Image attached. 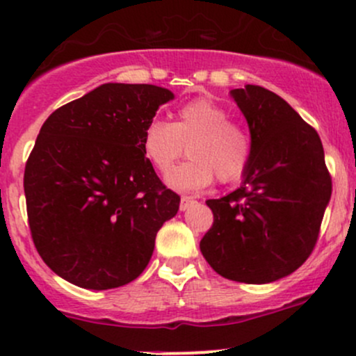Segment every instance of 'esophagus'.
Masks as SVG:
<instances>
[{"mask_svg": "<svg viewBox=\"0 0 356 356\" xmlns=\"http://www.w3.org/2000/svg\"><path fill=\"white\" fill-rule=\"evenodd\" d=\"M194 204V201L191 197H187V196H182V199H181V211H186L187 208H189V206H193Z\"/></svg>", "mask_w": 356, "mask_h": 356, "instance_id": "1", "label": "esophagus"}]
</instances>
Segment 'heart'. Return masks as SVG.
<instances>
[{"label":"heart","mask_w":356,"mask_h":356,"mask_svg":"<svg viewBox=\"0 0 356 356\" xmlns=\"http://www.w3.org/2000/svg\"><path fill=\"white\" fill-rule=\"evenodd\" d=\"M188 145L191 159L175 170L171 165ZM142 147L159 172L167 174V186L196 193L213 182L240 177L250 159V138L229 113L209 97H197L179 108L174 123L155 118L145 127Z\"/></svg>","instance_id":"b5f03b06"}]
</instances>
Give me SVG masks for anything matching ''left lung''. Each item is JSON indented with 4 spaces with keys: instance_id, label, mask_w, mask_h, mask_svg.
Returning a JSON list of instances; mask_svg holds the SVG:
<instances>
[{
    "instance_id": "1",
    "label": "left lung",
    "mask_w": 356,
    "mask_h": 356,
    "mask_svg": "<svg viewBox=\"0 0 356 356\" xmlns=\"http://www.w3.org/2000/svg\"><path fill=\"white\" fill-rule=\"evenodd\" d=\"M250 130L241 186L208 199L214 222L201 252L225 279L268 284L298 270L318 241L331 177L316 130L260 86L229 91Z\"/></svg>"
}]
</instances>
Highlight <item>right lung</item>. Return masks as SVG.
<instances>
[{"instance_id": "obj_1", "label": "right lung", "mask_w": 356, "mask_h": 356, "mask_svg": "<svg viewBox=\"0 0 356 356\" xmlns=\"http://www.w3.org/2000/svg\"><path fill=\"white\" fill-rule=\"evenodd\" d=\"M170 99L159 86L108 83L42 124L23 177L30 232L45 264L74 286L106 291L135 280L177 214L181 197L142 147Z\"/></svg>"}]
</instances>
